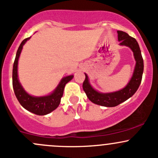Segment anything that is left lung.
Here are the masks:
<instances>
[{
  "label": "left lung",
  "mask_w": 158,
  "mask_h": 158,
  "mask_svg": "<svg viewBox=\"0 0 158 158\" xmlns=\"http://www.w3.org/2000/svg\"><path fill=\"white\" fill-rule=\"evenodd\" d=\"M117 34H118L119 45L129 47L133 52L134 58L135 60V66L129 82L123 89L117 92L102 93L94 89L91 85L89 76L87 74L85 73V79L82 85L83 90L85 92L88 98L94 104L104 107H116L132 97L139 89L143 74V58L142 57V53L137 41L134 38L129 36L127 32L123 31H117Z\"/></svg>",
  "instance_id": "8db88e82"
}]
</instances>
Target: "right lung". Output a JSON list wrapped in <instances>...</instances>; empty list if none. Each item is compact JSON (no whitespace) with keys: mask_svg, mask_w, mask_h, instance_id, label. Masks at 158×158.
Segmentation results:
<instances>
[{"mask_svg":"<svg viewBox=\"0 0 158 158\" xmlns=\"http://www.w3.org/2000/svg\"><path fill=\"white\" fill-rule=\"evenodd\" d=\"M31 37L27 38L22 41L16 54L13 67V88L15 95L19 104L29 112L37 115L43 116L48 114L59 106L61 98L64 94V87L73 78V75L65 76L60 80L55 89L51 94L44 96H32L25 91L18 78V60L20 56L23 47Z\"/></svg>","mask_w":158,"mask_h":158,"instance_id":"right-lung-1","label":"right lung"}]
</instances>
